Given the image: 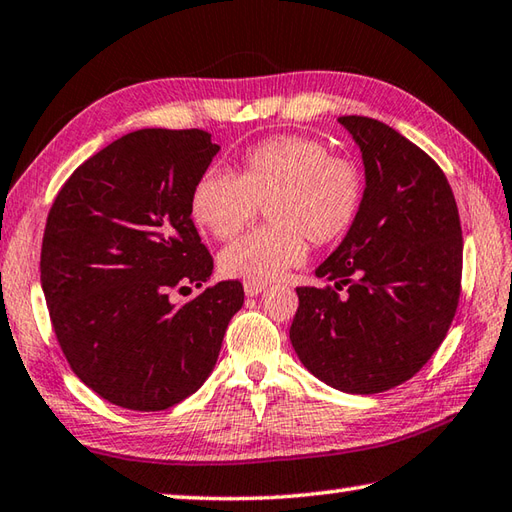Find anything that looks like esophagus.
<instances>
[{"mask_svg": "<svg viewBox=\"0 0 512 512\" xmlns=\"http://www.w3.org/2000/svg\"><path fill=\"white\" fill-rule=\"evenodd\" d=\"M262 290H266L264 284H250V282L244 284V293H246L248 297H257L259 293H262Z\"/></svg>", "mask_w": 512, "mask_h": 512, "instance_id": "obj_1", "label": "esophagus"}]
</instances>
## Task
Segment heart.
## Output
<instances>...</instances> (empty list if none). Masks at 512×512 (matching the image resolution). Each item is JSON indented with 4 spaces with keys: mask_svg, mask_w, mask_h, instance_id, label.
Wrapping results in <instances>:
<instances>
[{
    "mask_svg": "<svg viewBox=\"0 0 512 512\" xmlns=\"http://www.w3.org/2000/svg\"><path fill=\"white\" fill-rule=\"evenodd\" d=\"M364 175L353 159L330 155L313 137L277 135L250 146L237 175L208 168L190 193V213L217 239H230L266 206L268 226L239 237L219 255L226 277L268 284L299 266L308 239H342L362 210Z\"/></svg>",
    "mask_w": 512,
    "mask_h": 512,
    "instance_id": "obj_1",
    "label": "heart"
}]
</instances>
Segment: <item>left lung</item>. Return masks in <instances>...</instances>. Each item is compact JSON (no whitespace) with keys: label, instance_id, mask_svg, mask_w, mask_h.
<instances>
[{"label":"left lung","instance_id":"1","mask_svg":"<svg viewBox=\"0 0 512 512\" xmlns=\"http://www.w3.org/2000/svg\"><path fill=\"white\" fill-rule=\"evenodd\" d=\"M362 150V210L315 270L330 286L297 288L290 342L328 386L353 395L404 384L433 357L462 290V224L446 175L377 119L339 117Z\"/></svg>","mask_w":512,"mask_h":512}]
</instances>
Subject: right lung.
Returning a JSON list of instances; mask_svg holds the SVG:
<instances>
[{"instance_id": "obj_1", "label": "right lung", "mask_w": 512, "mask_h": 512, "mask_svg": "<svg viewBox=\"0 0 512 512\" xmlns=\"http://www.w3.org/2000/svg\"><path fill=\"white\" fill-rule=\"evenodd\" d=\"M219 146L199 128H142L79 166L50 208L42 288L73 373L106 402L166 410L217 364L244 288H202L213 257L190 219V193Z\"/></svg>"}]
</instances>
